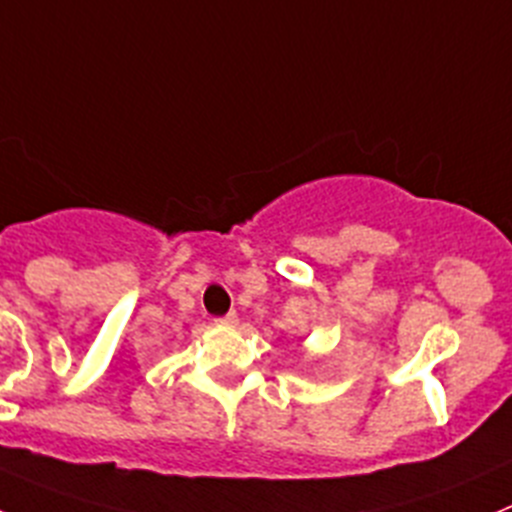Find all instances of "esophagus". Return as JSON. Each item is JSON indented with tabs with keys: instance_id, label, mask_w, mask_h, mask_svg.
Masks as SVG:
<instances>
[{
	"instance_id": "obj_1",
	"label": "esophagus",
	"mask_w": 512,
	"mask_h": 512,
	"mask_svg": "<svg viewBox=\"0 0 512 512\" xmlns=\"http://www.w3.org/2000/svg\"><path fill=\"white\" fill-rule=\"evenodd\" d=\"M218 324H221V326H236L238 324V316L231 311V314H226V316H223V319H218Z\"/></svg>"
}]
</instances>
